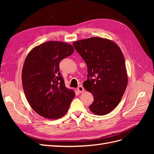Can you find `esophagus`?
Returning a JSON list of instances; mask_svg holds the SVG:
<instances>
[{"instance_id":"esophagus-1","label":"esophagus","mask_w":154,"mask_h":154,"mask_svg":"<svg viewBox=\"0 0 154 154\" xmlns=\"http://www.w3.org/2000/svg\"><path fill=\"white\" fill-rule=\"evenodd\" d=\"M77 91H78L79 93H82L84 92V88H83L82 86H79L78 88H77Z\"/></svg>"}]
</instances>
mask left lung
I'll use <instances>...</instances> for the list:
<instances>
[{"label": "left lung", "mask_w": 154, "mask_h": 154, "mask_svg": "<svg viewBox=\"0 0 154 154\" xmlns=\"http://www.w3.org/2000/svg\"><path fill=\"white\" fill-rule=\"evenodd\" d=\"M72 45L87 66V80L83 85L91 92L92 113L103 116L113 110L122 100L128 83L125 58L113 41L92 37Z\"/></svg>", "instance_id": "8db88e82"}]
</instances>
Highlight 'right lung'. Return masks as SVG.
Wrapping results in <instances>:
<instances>
[{
  "label": "right lung",
  "mask_w": 154,
  "mask_h": 154,
  "mask_svg": "<svg viewBox=\"0 0 154 154\" xmlns=\"http://www.w3.org/2000/svg\"><path fill=\"white\" fill-rule=\"evenodd\" d=\"M71 45L59 41H48L32 49L23 66V89L29 104L44 118L57 119L69 108L75 93L65 86L59 63L71 55Z\"/></svg>",
  "instance_id": "add662e5"
}]
</instances>
